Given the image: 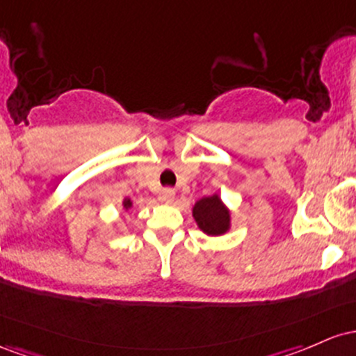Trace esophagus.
<instances>
[{
  "label": "esophagus",
  "instance_id": "34e87169",
  "mask_svg": "<svg viewBox=\"0 0 356 356\" xmlns=\"http://www.w3.org/2000/svg\"><path fill=\"white\" fill-rule=\"evenodd\" d=\"M159 200H161L163 203H171L175 200V190L165 188L161 193H159Z\"/></svg>",
  "mask_w": 356,
  "mask_h": 356
}]
</instances>
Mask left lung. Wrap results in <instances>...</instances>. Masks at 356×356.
I'll list each match as a JSON object with an SVG mask.
<instances>
[{
	"label": "left lung",
	"mask_w": 356,
	"mask_h": 356,
	"mask_svg": "<svg viewBox=\"0 0 356 356\" xmlns=\"http://www.w3.org/2000/svg\"><path fill=\"white\" fill-rule=\"evenodd\" d=\"M193 218L198 229L207 235H222L230 229V211L217 193L195 203Z\"/></svg>",
	"instance_id": "obj_1"
}]
</instances>
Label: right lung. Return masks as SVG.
Listing matches in <instances>:
<instances>
[{"mask_svg": "<svg viewBox=\"0 0 356 356\" xmlns=\"http://www.w3.org/2000/svg\"><path fill=\"white\" fill-rule=\"evenodd\" d=\"M122 207H124L126 210H129L131 207H133V202H131L129 198H124V202H122Z\"/></svg>", "mask_w": 356, "mask_h": 356, "instance_id": "add662e5", "label": "right lung"}]
</instances>
